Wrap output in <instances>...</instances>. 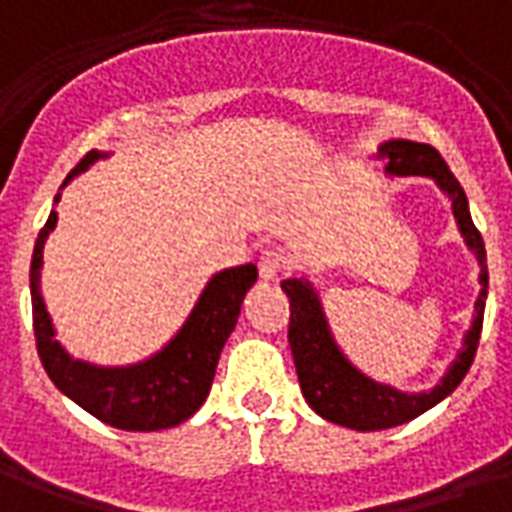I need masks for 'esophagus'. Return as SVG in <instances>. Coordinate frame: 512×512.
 Segmentation results:
<instances>
[{
  "instance_id": "esophagus-1",
  "label": "esophagus",
  "mask_w": 512,
  "mask_h": 512,
  "mask_svg": "<svg viewBox=\"0 0 512 512\" xmlns=\"http://www.w3.org/2000/svg\"><path fill=\"white\" fill-rule=\"evenodd\" d=\"M286 267V251L283 248H267V251H261L259 256V275L264 281H272V278H278Z\"/></svg>"
}]
</instances>
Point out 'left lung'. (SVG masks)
<instances>
[{"mask_svg": "<svg viewBox=\"0 0 512 512\" xmlns=\"http://www.w3.org/2000/svg\"><path fill=\"white\" fill-rule=\"evenodd\" d=\"M379 152H382V158H387V171L390 174H398V177H406V174L434 177L439 182V188L453 199L458 226H461L466 242L472 245V251L477 253V261H480L483 292L475 302L477 316L472 330L466 333L464 349L458 354L453 368L447 371L442 384H436L434 390H428V393L406 395L393 390V387H384V384L365 379L360 371H354L352 365L346 363V357L338 352V346L330 338L319 300H316V294H313L308 283L297 281V278H289V281L281 283L283 292L289 294V305H292L289 346H292L297 379H300L305 401L311 404V409H316V414H322L324 420L346 425V428H357V431H382V428L409 423L417 414H423L425 409H431V406H436L442 398L453 393L477 354L488 286L486 245H483V237H480L477 226L472 223L464 188L458 185V179L453 177L445 158L431 144H417V141H387Z\"/></svg>", "mask_w": 512, "mask_h": 512, "instance_id": "8db88e82", "label": "left lung"}]
</instances>
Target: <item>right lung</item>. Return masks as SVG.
I'll list each match as a JSON object with an SVG mask.
<instances>
[{
    "mask_svg": "<svg viewBox=\"0 0 512 512\" xmlns=\"http://www.w3.org/2000/svg\"><path fill=\"white\" fill-rule=\"evenodd\" d=\"M98 158L100 152H87L62 185H67L78 171L87 169ZM54 226H57V212L48 215L46 226L37 234L32 270H29L37 354L51 382L81 409L122 431H160L185 423L210 395L220 349L237 324L242 297L256 283L259 275L256 267L242 264L218 272L207 283L177 338L163 352L149 357L147 363L130 365V368H95L67 357L59 341H54V327L40 297L43 245Z\"/></svg>",
    "mask_w": 512,
    "mask_h": 512,
    "instance_id": "1",
    "label": "right lung"
}]
</instances>
